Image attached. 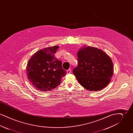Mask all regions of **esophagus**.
<instances>
[{"label":"esophagus","mask_w":133,"mask_h":133,"mask_svg":"<svg viewBox=\"0 0 133 133\" xmlns=\"http://www.w3.org/2000/svg\"><path fill=\"white\" fill-rule=\"evenodd\" d=\"M71 69H69L67 70V74H70L71 73Z\"/></svg>","instance_id":"34e87169"}]
</instances>
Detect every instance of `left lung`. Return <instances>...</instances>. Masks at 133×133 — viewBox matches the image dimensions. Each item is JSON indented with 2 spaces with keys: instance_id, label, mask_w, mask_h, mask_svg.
<instances>
[{
  "instance_id": "obj_1",
  "label": "left lung",
  "mask_w": 133,
  "mask_h": 133,
  "mask_svg": "<svg viewBox=\"0 0 133 133\" xmlns=\"http://www.w3.org/2000/svg\"><path fill=\"white\" fill-rule=\"evenodd\" d=\"M78 63L73 73L83 87L90 91L105 88L113 74V64L103 51L84 46L77 53Z\"/></svg>"
}]
</instances>
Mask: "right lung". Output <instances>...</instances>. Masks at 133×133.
<instances>
[{
  "label": "right lung",
  "mask_w": 133,
  "mask_h": 133,
  "mask_svg": "<svg viewBox=\"0 0 133 133\" xmlns=\"http://www.w3.org/2000/svg\"><path fill=\"white\" fill-rule=\"evenodd\" d=\"M59 47L45 48L36 52L29 60L26 72L32 85L40 91H48L55 88L66 74L62 62L54 56Z\"/></svg>",
  "instance_id": "obj_1"
}]
</instances>
